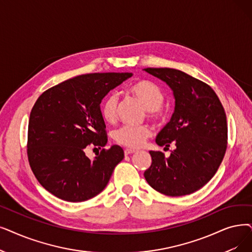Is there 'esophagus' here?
<instances>
[{"label":"esophagus","mask_w":252,"mask_h":252,"mask_svg":"<svg viewBox=\"0 0 252 252\" xmlns=\"http://www.w3.org/2000/svg\"><path fill=\"white\" fill-rule=\"evenodd\" d=\"M135 152H136V150H134V149H126L125 155L128 156V155H132V153H135Z\"/></svg>","instance_id":"esophagus-1"}]
</instances>
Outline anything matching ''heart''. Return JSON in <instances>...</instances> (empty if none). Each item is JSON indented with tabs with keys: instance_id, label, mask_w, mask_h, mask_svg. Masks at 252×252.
<instances>
[{
	"instance_id": "1",
	"label": "heart",
	"mask_w": 252,
	"mask_h": 252,
	"mask_svg": "<svg viewBox=\"0 0 252 252\" xmlns=\"http://www.w3.org/2000/svg\"><path fill=\"white\" fill-rule=\"evenodd\" d=\"M132 94L144 106L151 117L159 114V108L165 101V95L158 86L147 80H139L128 87ZM118 96L110 94L104 100L101 113L106 123L113 124L116 119ZM151 136V130L146 126H124L115 130L114 139L120 145L128 148H139Z\"/></svg>"
}]
</instances>
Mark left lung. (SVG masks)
<instances>
[{
    "label": "left lung",
    "instance_id": "obj_1",
    "mask_svg": "<svg viewBox=\"0 0 252 252\" xmlns=\"http://www.w3.org/2000/svg\"><path fill=\"white\" fill-rule=\"evenodd\" d=\"M173 92L174 112L156 138L158 146L176 148L169 158L150 150L151 166L144 172L148 184L170 196L189 194L209 182L223 159L227 125L224 109L211 87L182 71L143 69Z\"/></svg>",
    "mask_w": 252,
    "mask_h": 252
}]
</instances>
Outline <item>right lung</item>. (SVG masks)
I'll list each match as a JSON object with an SVG mask.
<instances>
[{
  "label": "right lung",
  "instance_id": "right-lung-1",
  "mask_svg": "<svg viewBox=\"0 0 252 252\" xmlns=\"http://www.w3.org/2000/svg\"><path fill=\"white\" fill-rule=\"evenodd\" d=\"M133 73L76 76L43 93L32 107L28 132V157L32 173L46 190L68 202L99 194L110 180L124 149L112 145L93 159L90 144H107L101 102Z\"/></svg>",
  "mask_w": 252,
  "mask_h": 252
}]
</instances>
